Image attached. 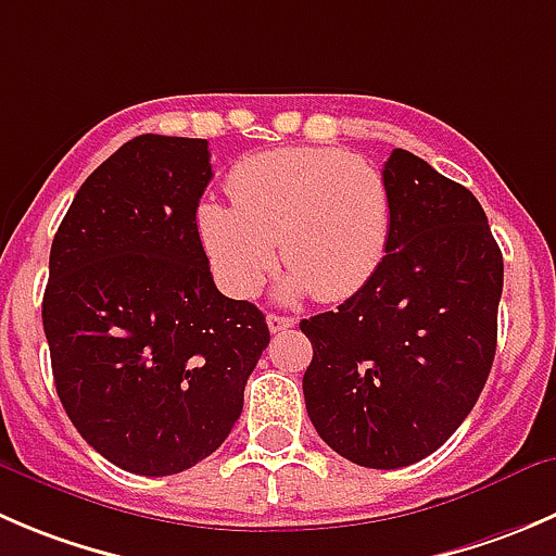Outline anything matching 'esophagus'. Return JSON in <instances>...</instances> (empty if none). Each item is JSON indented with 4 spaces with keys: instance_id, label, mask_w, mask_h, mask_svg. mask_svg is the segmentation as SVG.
<instances>
[{
    "instance_id": "esophagus-1",
    "label": "esophagus",
    "mask_w": 556,
    "mask_h": 556,
    "mask_svg": "<svg viewBox=\"0 0 556 556\" xmlns=\"http://www.w3.org/2000/svg\"><path fill=\"white\" fill-rule=\"evenodd\" d=\"M266 323H268V328H271V333H282V331H288V328L295 326L293 317H285V315H268Z\"/></svg>"
}]
</instances>
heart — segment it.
I'll return each instance as SVG.
<instances>
[{"label":"heart","instance_id":"b5f03b06","mask_svg":"<svg viewBox=\"0 0 556 556\" xmlns=\"http://www.w3.org/2000/svg\"><path fill=\"white\" fill-rule=\"evenodd\" d=\"M233 206L203 201L198 239L219 285L236 299L263 288L279 261L285 299L344 301L382 266L391 241V192L380 170L339 149H277L230 174Z\"/></svg>","mask_w":556,"mask_h":556}]
</instances>
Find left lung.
Instances as JSON below:
<instances>
[{"label":"left lung","instance_id":"1","mask_svg":"<svg viewBox=\"0 0 556 556\" xmlns=\"http://www.w3.org/2000/svg\"><path fill=\"white\" fill-rule=\"evenodd\" d=\"M382 179L388 252L358 293L301 320L312 342L304 399L339 456L396 470L434 454L486 386L503 252L478 198L421 157L393 149Z\"/></svg>","mask_w":556,"mask_h":556}]
</instances>
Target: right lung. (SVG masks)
I'll use <instances>...</instances> for the list:
<instances>
[{
    "label": "right lung",
    "mask_w": 556,
    "mask_h": 556,
    "mask_svg": "<svg viewBox=\"0 0 556 556\" xmlns=\"http://www.w3.org/2000/svg\"><path fill=\"white\" fill-rule=\"evenodd\" d=\"M212 181L203 138L138 135L80 185L42 295L64 413L100 456L174 476L212 456L268 344L263 312L223 295L195 212Z\"/></svg>",
    "instance_id": "1"
}]
</instances>
